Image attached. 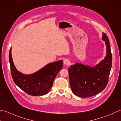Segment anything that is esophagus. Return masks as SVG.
I'll list each match as a JSON object with an SVG mask.
<instances>
[{
	"mask_svg": "<svg viewBox=\"0 0 121 121\" xmlns=\"http://www.w3.org/2000/svg\"><path fill=\"white\" fill-rule=\"evenodd\" d=\"M64 64H65V65H69L70 64V61L67 59H65L64 60Z\"/></svg>",
	"mask_w": 121,
	"mask_h": 121,
	"instance_id": "1",
	"label": "esophagus"
}]
</instances>
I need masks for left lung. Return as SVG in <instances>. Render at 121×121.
Here are the masks:
<instances>
[{"instance_id": "1", "label": "left lung", "mask_w": 121, "mask_h": 121, "mask_svg": "<svg viewBox=\"0 0 121 121\" xmlns=\"http://www.w3.org/2000/svg\"><path fill=\"white\" fill-rule=\"evenodd\" d=\"M102 40L106 45L107 54L104 60L95 66L76 63L68 69L72 92L79 97H90L97 95L108 84L112 56L109 39L104 33H102Z\"/></svg>"}]
</instances>
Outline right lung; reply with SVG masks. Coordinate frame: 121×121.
I'll return each mask as SVG.
<instances>
[{
    "label": "right lung",
    "mask_w": 121,
    "mask_h": 121,
    "mask_svg": "<svg viewBox=\"0 0 121 121\" xmlns=\"http://www.w3.org/2000/svg\"><path fill=\"white\" fill-rule=\"evenodd\" d=\"M12 78L16 85L28 94L43 95L47 94L53 86L58 73L63 68V60L47 64L36 72L29 75L22 73L14 66L11 55V48L9 55Z\"/></svg>",
    "instance_id": "1"
}]
</instances>
